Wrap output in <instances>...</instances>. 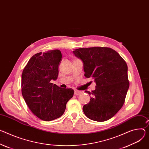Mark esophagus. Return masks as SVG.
Segmentation results:
<instances>
[{
    "label": "esophagus",
    "instance_id": "obj_1",
    "mask_svg": "<svg viewBox=\"0 0 149 149\" xmlns=\"http://www.w3.org/2000/svg\"><path fill=\"white\" fill-rule=\"evenodd\" d=\"M81 94V91H78V90H75L74 91V95L75 96H78V95H79V94Z\"/></svg>",
    "mask_w": 149,
    "mask_h": 149
}]
</instances>
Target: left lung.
Instances as JSON below:
<instances>
[{
    "instance_id": "8db88e82",
    "label": "left lung",
    "mask_w": 149,
    "mask_h": 149,
    "mask_svg": "<svg viewBox=\"0 0 149 149\" xmlns=\"http://www.w3.org/2000/svg\"><path fill=\"white\" fill-rule=\"evenodd\" d=\"M73 53L83 62L84 76L96 83L95 90L85 91L92 97L83 107L84 114L98 122L111 119L123 107L130 86L125 61L107 47L79 48Z\"/></svg>"
}]
</instances>
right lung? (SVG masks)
<instances>
[{"instance_id": "1", "label": "right lung", "mask_w": 149, "mask_h": 149, "mask_svg": "<svg viewBox=\"0 0 149 149\" xmlns=\"http://www.w3.org/2000/svg\"><path fill=\"white\" fill-rule=\"evenodd\" d=\"M62 58L58 49L40 52L30 58L22 71V96L31 111L43 120L61 117L74 95L73 89L62 88L50 83L58 78Z\"/></svg>"}]
</instances>
